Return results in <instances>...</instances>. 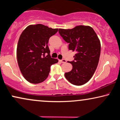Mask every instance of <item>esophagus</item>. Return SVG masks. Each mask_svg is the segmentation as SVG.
Here are the masks:
<instances>
[{
    "label": "esophagus",
    "mask_w": 120,
    "mask_h": 120,
    "mask_svg": "<svg viewBox=\"0 0 120 120\" xmlns=\"http://www.w3.org/2000/svg\"><path fill=\"white\" fill-rule=\"evenodd\" d=\"M60 61H61L62 63H65L66 62V60H65V59H63V60H60Z\"/></svg>",
    "instance_id": "esophagus-1"
}]
</instances>
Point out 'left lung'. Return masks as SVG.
I'll list each match as a JSON object with an SVG mask.
<instances>
[{
    "instance_id": "left-lung-1",
    "label": "left lung",
    "mask_w": 120,
    "mask_h": 120,
    "mask_svg": "<svg viewBox=\"0 0 120 120\" xmlns=\"http://www.w3.org/2000/svg\"><path fill=\"white\" fill-rule=\"evenodd\" d=\"M59 33L69 43L70 50L76 51L74 60L70 62L72 69L65 76L71 84L80 86L87 82L93 76L99 61L100 41L93 29L79 25L71 29H59Z\"/></svg>"
}]
</instances>
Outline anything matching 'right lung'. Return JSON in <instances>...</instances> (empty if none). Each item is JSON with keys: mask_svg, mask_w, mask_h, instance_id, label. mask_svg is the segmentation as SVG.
Instances as JSON below:
<instances>
[{"mask_svg": "<svg viewBox=\"0 0 120 120\" xmlns=\"http://www.w3.org/2000/svg\"><path fill=\"white\" fill-rule=\"evenodd\" d=\"M57 31L58 29L39 24L29 25L20 36L16 49L18 63L22 75L29 82H43L49 75L51 65L58 62L51 57L48 46L49 38Z\"/></svg>", "mask_w": 120, "mask_h": 120, "instance_id": "obj_1", "label": "right lung"}]
</instances>
